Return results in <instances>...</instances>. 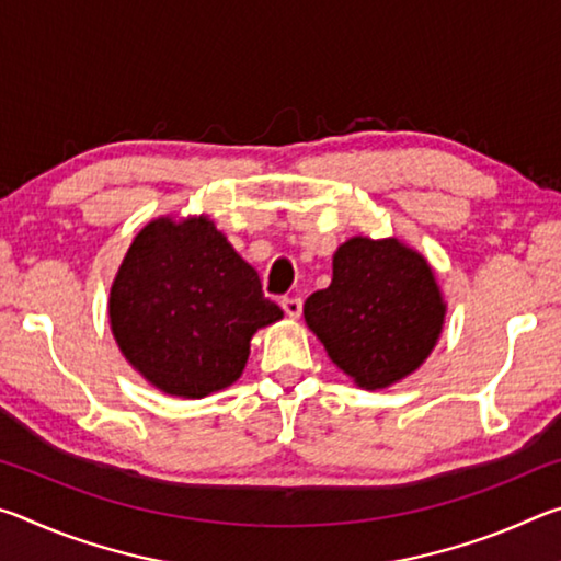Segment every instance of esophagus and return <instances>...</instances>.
<instances>
[{
	"instance_id": "1",
	"label": "esophagus",
	"mask_w": 561,
	"mask_h": 561,
	"mask_svg": "<svg viewBox=\"0 0 561 561\" xmlns=\"http://www.w3.org/2000/svg\"><path fill=\"white\" fill-rule=\"evenodd\" d=\"M282 309L289 319H299L301 317V299L299 297H284Z\"/></svg>"
}]
</instances>
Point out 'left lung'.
<instances>
[{"label": "left lung", "mask_w": 561, "mask_h": 561, "mask_svg": "<svg viewBox=\"0 0 561 561\" xmlns=\"http://www.w3.org/2000/svg\"><path fill=\"white\" fill-rule=\"evenodd\" d=\"M304 319L341 371L376 391L431 356L445 301L421 252L396 237H351L334 254L329 287L304 301Z\"/></svg>", "instance_id": "1"}]
</instances>
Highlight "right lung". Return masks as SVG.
<instances>
[{"label":"right lung","instance_id":"right-lung-1","mask_svg":"<svg viewBox=\"0 0 561 561\" xmlns=\"http://www.w3.org/2000/svg\"><path fill=\"white\" fill-rule=\"evenodd\" d=\"M284 311L205 215L158 217L136 234L108 297L113 339L168 396L205 398L242 376L257 329Z\"/></svg>","mask_w":561,"mask_h":561}]
</instances>
